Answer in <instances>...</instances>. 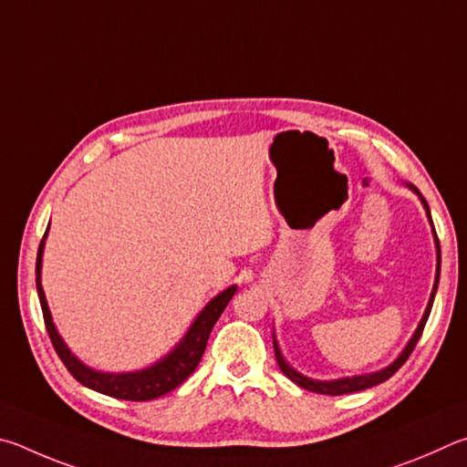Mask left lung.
Returning <instances> with one entry per match:
<instances>
[{"label": "left lung", "instance_id": "8db88e82", "mask_svg": "<svg viewBox=\"0 0 467 467\" xmlns=\"http://www.w3.org/2000/svg\"><path fill=\"white\" fill-rule=\"evenodd\" d=\"M412 188V191L420 196V202L424 211H427V217L431 221L432 225V219H431V211H429V204L427 201H424V196L416 191V188L412 184H408ZM432 235H435V246H437V275H435V285H432V291H431V299H429V306L427 309H424V316L422 320L419 324V328L414 330L412 338L408 340V345L404 347L402 353H400V357L396 358L394 363L388 365L386 369L381 371H375V373H367V375H355V378H340V379H332V381H320V379H309L306 378V375H301L299 371L293 369V367L285 361V357L281 355V348H279V342H276L275 334H273V345H275V357H276V363H279L281 371L287 375V378L297 383L299 388L304 389H309V391H316V394H326V396H342V394H353V391H361V389H367V388H373L378 386V383H383L386 379H389L391 375H394L400 367H402L406 363V358L410 357V353L416 347V342H419L420 334L424 330V324H427L429 320V314H431V307H432V301H435V293H437V287H439V276H441V246H439V238H437V232H435V225H432Z\"/></svg>", "mask_w": 467, "mask_h": 467}]
</instances>
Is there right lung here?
Instances as JSON below:
<instances>
[{
	"mask_svg": "<svg viewBox=\"0 0 467 467\" xmlns=\"http://www.w3.org/2000/svg\"><path fill=\"white\" fill-rule=\"evenodd\" d=\"M47 234L48 229L45 232V238L40 240L38 254H36V291H38L40 307H43V317H45L48 338H51L57 355H59L63 365L67 367V371L81 383V386H86L94 391H100V394H106L110 398L130 400V402H147V400H155L178 388L180 383H182L188 375L196 369V365H199L201 357L204 353V347H207L213 326H215V322L219 320V316L223 314L229 299L234 297V293L238 291V287L232 285V287L221 291L217 297H213L209 304L202 307V312L196 316V320L184 334V338L178 342L176 348L170 350L166 357H161L158 363L145 367V369L129 371V373L96 371L92 367L81 363L79 358L71 353L67 345L63 342V338L59 337V332H57L51 312H48L43 283H40V268H43V250H45Z\"/></svg>",
	"mask_w": 467,
	"mask_h": 467,
	"instance_id": "right-lung-1",
	"label": "right lung"
}]
</instances>
